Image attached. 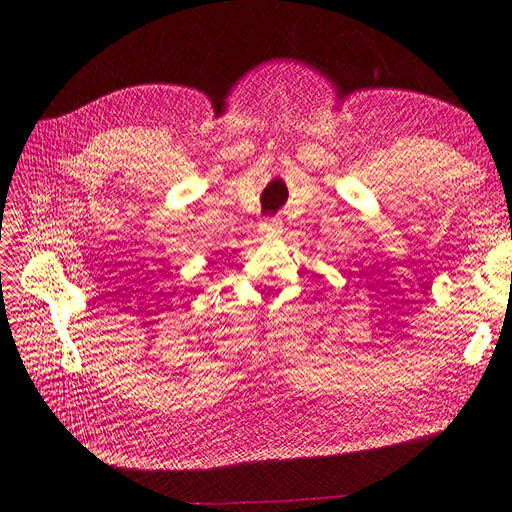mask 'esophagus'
Listing matches in <instances>:
<instances>
[{
  "instance_id": "34e87169",
  "label": "esophagus",
  "mask_w": 512,
  "mask_h": 512,
  "mask_svg": "<svg viewBox=\"0 0 512 512\" xmlns=\"http://www.w3.org/2000/svg\"><path fill=\"white\" fill-rule=\"evenodd\" d=\"M283 233V224L279 218H267L262 224H260V235L264 239H273V237H279Z\"/></svg>"
}]
</instances>
